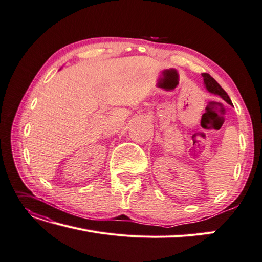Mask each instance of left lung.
<instances>
[{"instance_id": "8db88e82", "label": "left lung", "mask_w": 262, "mask_h": 262, "mask_svg": "<svg viewBox=\"0 0 262 262\" xmlns=\"http://www.w3.org/2000/svg\"><path fill=\"white\" fill-rule=\"evenodd\" d=\"M201 75H203V77H204V82H205V85H206L208 91H209L212 94H216V95H219L224 100H226L228 104L232 105L229 96H228V94L225 92V90L223 89V87H221L217 83L216 79H214L213 77H211L209 74H207V73L201 74Z\"/></svg>"}]
</instances>
